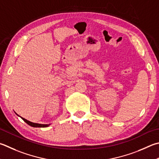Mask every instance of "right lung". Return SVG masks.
<instances>
[{
  "mask_svg": "<svg viewBox=\"0 0 159 159\" xmlns=\"http://www.w3.org/2000/svg\"><path fill=\"white\" fill-rule=\"evenodd\" d=\"M16 113V112H15ZM17 115V114H16ZM18 116H19V115H18ZM20 117V116H19ZM21 119L24 121V122H25V123H27L28 125H30V126H33V127H42V128H44V127H47V126H48L50 125V124L49 125H42V124H38V123H34V122H30V121H28V120H25V119H24V118H23V117H21Z\"/></svg>",
  "mask_w": 159,
  "mask_h": 159,
  "instance_id": "right-lung-1",
  "label": "right lung"
}]
</instances>
